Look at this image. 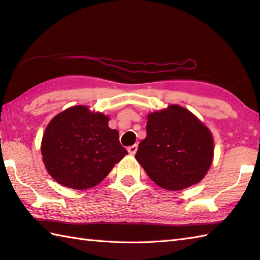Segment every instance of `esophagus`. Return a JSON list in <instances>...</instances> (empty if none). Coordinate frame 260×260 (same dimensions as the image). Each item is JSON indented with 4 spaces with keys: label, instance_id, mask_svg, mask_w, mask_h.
<instances>
[{
    "label": "esophagus",
    "instance_id": "34e87169",
    "mask_svg": "<svg viewBox=\"0 0 260 260\" xmlns=\"http://www.w3.org/2000/svg\"><path fill=\"white\" fill-rule=\"evenodd\" d=\"M127 151H128L129 154H135L136 151H138V145L134 144V145H131L127 148Z\"/></svg>",
    "mask_w": 260,
    "mask_h": 260
}]
</instances>
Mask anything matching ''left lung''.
I'll return each instance as SVG.
<instances>
[{"label":"left lung","instance_id":"left-lung-1","mask_svg":"<svg viewBox=\"0 0 260 260\" xmlns=\"http://www.w3.org/2000/svg\"><path fill=\"white\" fill-rule=\"evenodd\" d=\"M135 158L158 186L179 191L198 184L214 159L210 129L190 110L171 105L150 112Z\"/></svg>","mask_w":260,"mask_h":260}]
</instances>
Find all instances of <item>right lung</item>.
Instances as JSON below:
<instances>
[{"label":"right lung","instance_id":"right-lung-1","mask_svg":"<svg viewBox=\"0 0 260 260\" xmlns=\"http://www.w3.org/2000/svg\"><path fill=\"white\" fill-rule=\"evenodd\" d=\"M109 116L74 106L52 118L41 143L46 171L54 181L86 190L106 178L127 154L119 133L108 126Z\"/></svg>","mask_w":260,"mask_h":260}]
</instances>
